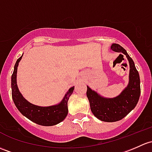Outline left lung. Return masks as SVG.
<instances>
[{
  "mask_svg": "<svg viewBox=\"0 0 152 152\" xmlns=\"http://www.w3.org/2000/svg\"><path fill=\"white\" fill-rule=\"evenodd\" d=\"M111 49L114 52H121L127 57L130 65L127 86L118 96L112 98L101 96L87 86V96L92 114L100 120L107 122H117L125 117L134 109L140 95L139 73L132 59L127 54V51L119 44H113Z\"/></svg>",
  "mask_w": 152,
  "mask_h": 152,
  "instance_id": "1",
  "label": "left lung"
}]
</instances>
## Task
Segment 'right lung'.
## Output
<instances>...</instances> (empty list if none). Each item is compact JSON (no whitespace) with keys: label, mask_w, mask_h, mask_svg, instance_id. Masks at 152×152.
Listing matches in <instances>:
<instances>
[{"label":"right lung","mask_w":152,"mask_h":152,"mask_svg":"<svg viewBox=\"0 0 152 152\" xmlns=\"http://www.w3.org/2000/svg\"><path fill=\"white\" fill-rule=\"evenodd\" d=\"M22 56L16 62L12 76V93L14 104L23 116L39 125L53 126L59 124L68 115V101L73 93L74 87L68 89L63 100L58 104L46 107L32 104L22 96L17 84V67Z\"/></svg>","instance_id":"1"}]
</instances>
